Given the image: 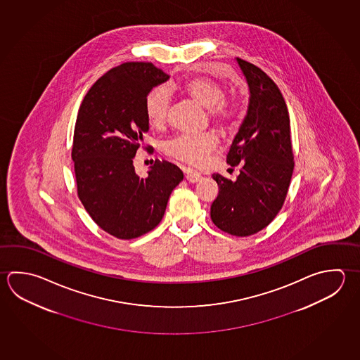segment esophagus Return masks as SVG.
I'll return each mask as SVG.
<instances>
[{"label":"esophagus","instance_id":"1","mask_svg":"<svg viewBox=\"0 0 360 360\" xmlns=\"http://www.w3.org/2000/svg\"><path fill=\"white\" fill-rule=\"evenodd\" d=\"M185 179L189 181V183H198L202 180V175L198 174L195 171L186 170L185 171Z\"/></svg>","mask_w":360,"mask_h":360}]
</instances>
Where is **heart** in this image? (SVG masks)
Masks as SVG:
<instances>
[{"label": "heart", "mask_w": 360, "mask_h": 360, "mask_svg": "<svg viewBox=\"0 0 360 360\" xmlns=\"http://www.w3.org/2000/svg\"><path fill=\"white\" fill-rule=\"evenodd\" d=\"M184 91L190 98L210 110V118L222 128H231L238 118L240 109L235 103L226 101V87L214 79L195 77L184 85ZM170 91L165 86L153 89L147 96L146 112L153 127H162L167 120L170 110ZM219 137L216 131H205L198 136H179L165 144L167 156L189 166H202L217 150Z\"/></svg>", "instance_id": "b5f03b06"}]
</instances>
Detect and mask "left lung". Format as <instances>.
<instances>
[{
	"label": "left lung",
	"instance_id": "left-lung-1",
	"mask_svg": "<svg viewBox=\"0 0 360 360\" xmlns=\"http://www.w3.org/2000/svg\"><path fill=\"white\" fill-rule=\"evenodd\" d=\"M249 86L246 117L227 155V164L240 165L235 181L213 174L218 195L210 218L229 235H254L274 219L287 196L295 162L289 114L281 90L255 65L236 58Z\"/></svg>",
	"mask_w": 360,
	"mask_h": 360
}]
</instances>
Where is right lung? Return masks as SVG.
<instances>
[{"label": "right lung", "mask_w": 360, "mask_h": 360, "mask_svg": "<svg viewBox=\"0 0 360 360\" xmlns=\"http://www.w3.org/2000/svg\"><path fill=\"white\" fill-rule=\"evenodd\" d=\"M169 79L152 63H123L100 77L79 106L72 147L79 200L100 229L120 240L155 229L184 179L167 161L156 160L146 177L133 166L150 129L147 96Z\"/></svg>", "instance_id": "1"}]
</instances>
